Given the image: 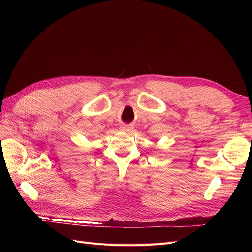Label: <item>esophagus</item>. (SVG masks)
I'll use <instances>...</instances> for the list:
<instances>
[{
	"instance_id": "esophagus-1",
	"label": "esophagus",
	"mask_w": 252,
	"mask_h": 252,
	"mask_svg": "<svg viewBox=\"0 0 252 252\" xmlns=\"http://www.w3.org/2000/svg\"><path fill=\"white\" fill-rule=\"evenodd\" d=\"M133 129L134 128L130 125H124V126L121 127V130L123 132H127V133H131L133 131Z\"/></svg>"
}]
</instances>
